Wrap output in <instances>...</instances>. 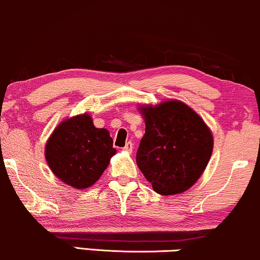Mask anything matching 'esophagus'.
Here are the masks:
<instances>
[{"label": "esophagus", "mask_w": 260, "mask_h": 260, "mask_svg": "<svg viewBox=\"0 0 260 260\" xmlns=\"http://www.w3.org/2000/svg\"><path fill=\"white\" fill-rule=\"evenodd\" d=\"M123 151L124 152H128V154H131V152L133 151V144H132V142L126 143V145H124V148H123Z\"/></svg>", "instance_id": "esophagus-1"}]
</instances>
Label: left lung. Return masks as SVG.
I'll list each match as a JSON object with an SVG mask.
<instances>
[{
	"mask_svg": "<svg viewBox=\"0 0 260 260\" xmlns=\"http://www.w3.org/2000/svg\"><path fill=\"white\" fill-rule=\"evenodd\" d=\"M145 134L137 151V165L160 195L190 189L207 167L213 136L205 121L179 100L143 105Z\"/></svg>",
	"mask_w": 260,
	"mask_h": 260,
	"instance_id": "1",
	"label": "left lung"
}]
</instances>
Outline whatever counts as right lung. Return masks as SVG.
<instances>
[{
  "label": "right lung",
  "instance_id": "1",
  "mask_svg": "<svg viewBox=\"0 0 260 260\" xmlns=\"http://www.w3.org/2000/svg\"><path fill=\"white\" fill-rule=\"evenodd\" d=\"M115 154L109 131L95 128L88 114L60 122L45 149L47 164L55 177L80 190L99 179Z\"/></svg>",
  "mask_w": 260,
  "mask_h": 260
}]
</instances>
